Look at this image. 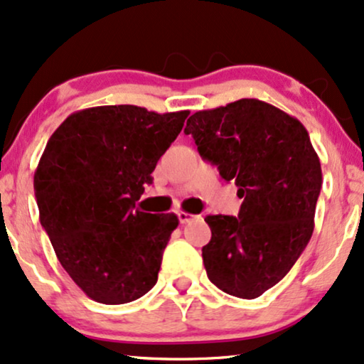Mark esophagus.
Here are the masks:
<instances>
[{"instance_id":"1","label":"esophagus","mask_w":364,"mask_h":364,"mask_svg":"<svg viewBox=\"0 0 364 364\" xmlns=\"http://www.w3.org/2000/svg\"><path fill=\"white\" fill-rule=\"evenodd\" d=\"M178 219H179V223H181V224H188V223H191V220L195 219V215L181 210V212H178Z\"/></svg>"}]
</instances>
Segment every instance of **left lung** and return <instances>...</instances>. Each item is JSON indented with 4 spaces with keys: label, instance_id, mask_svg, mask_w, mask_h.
I'll return each instance as SVG.
<instances>
[{
    "label": "left lung",
    "instance_id": "1",
    "mask_svg": "<svg viewBox=\"0 0 364 364\" xmlns=\"http://www.w3.org/2000/svg\"><path fill=\"white\" fill-rule=\"evenodd\" d=\"M185 133L243 198L237 217H205L208 279L236 298H258L289 272L313 235L321 168L310 135L258 99L195 112Z\"/></svg>",
    "mask_w": 364,
    "mask_h": 364
}]
</instances>
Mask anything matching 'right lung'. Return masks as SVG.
Returning <instances> with one entry per match:
<instances>
[{"label":"right lung","instance_id":"add662e5","mask_svg":"<svg viewBox=\"0 0 364 364\" xmlns=\"http://www.w3.org/2000/svg\"><path fill=\"white\" fill-rule=\"evenodd\" d=\"M190 112L99 106L73 112L34 174L39 219L63 269L90 299L123 304L156 286L174 214L135 208Z\"/></svg>","mask_w":364,"mask_h":364}]
</instances>
